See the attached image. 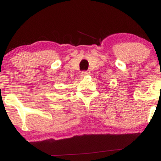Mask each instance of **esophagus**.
Segmentation results:
<instances>
[{"mask_svg": "<svg viewBox=\"0 0 161 161\" xmlns=\"http://www.w3.org/2000/svg\"><path fill=\"white\" fill-rule=\"evenodd\" d=\"M81 75H82V76L83 77V76H86V75H88V72H87V71H82V72H81Z\"/></svg>", "mask_w": 161, "mask_h": 161, "instance_id": "34e87169", "label": "esophagus"}]
</instances>
